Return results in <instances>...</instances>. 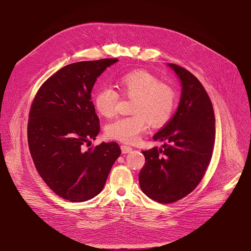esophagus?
<instances>
[{
	"instance_id": "1",
	"label": "esophagus",
	"mask_w": 251,
	"mask_h": 251,
	"mask_svg": "<svg viewBox=\"0 0 251 251\" xmlns=\"http://www.w3.org/2000/svg\"><path fill=\"white\" fill-rule=\"evenodd\" d=\"M121 151L123 154H128L130 152H132V148L129 147V146H126V145H122L121 146Z\"/></svg>"
}]
</instances>
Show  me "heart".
I'll return each instance as SVG.
<instances>
[{"label":"heart","instance_id":"obj_1","mask_svg":"<svg viewBox=\"0 0 251 251\" xmlns=\"http://www.w3.org/2000/svg\"><path fill=\"white\" fill-rule=\"evenodd\" d=\"M120 92L133 98L132 116L120 117L105 128L106 135L127 144L136 143L148 127L160 126L171 117L176 105V92L168 84L146 70H134L125 74L117 80ZM119 101L118 93L110 87H102L94 96L97 112L104 117H112L116 113Z\"/></svg>","mask_w":251,"mask_h":251}]
</instances>
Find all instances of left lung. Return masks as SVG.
<instances>
[{
    "label": "left lung",
    "instance_id": "8db88e82",
    "mask_svg": "<svg viewBox=\"0 0 251 251\" xmlns=\"http://www.w3.org/2000/svg\"><path fill=\"white\" fill-rule=\"evenodd\" d=\"M168 66L181 81L180 103L171 120L153 136L168 144L142 151L145 165L139 173L142 191L161 203L176 201L196 189L216 138L212 104L201 83L187 69L174 63Z\"/></svg>",
    "mask_w": 251,
    "mask_h": 251
}]
</instances>
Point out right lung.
Segmentation results:
<instances>
[{"mask_svg": "<svg viewBox=\"0 0 251 251\" xmlns=\"http://www.w3.org/2000/svg\"><path fill=\"white\" fill-rule=\"evenodd\" d=\"M117 61L68 64L42 85L31 104L27 124L31 158L45 183L67 201L80 202L97 196L121 155L115 142L83 149L100 130L92 88L103 71Z\"/></svg>", "mask_w": 251, "mask_h": 251, "instance_id": "add662e5", "label": "right lung"}]
</instances>
